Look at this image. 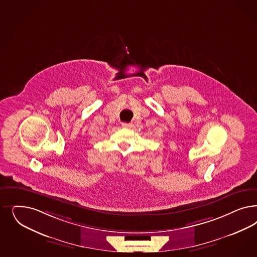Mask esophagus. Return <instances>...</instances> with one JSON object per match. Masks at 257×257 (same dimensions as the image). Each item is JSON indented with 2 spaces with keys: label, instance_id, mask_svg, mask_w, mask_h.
I'll list each match as a JSON object with an SVG mask.
<instances>
[{
  "label": "esophagus",
  "instance_id": "obj_1",
  "mask_svg": "<svg viewBox=\"0 0 257 257\" xmlns=\"http://www.w3.org/2000/svg\"><path fill=\"white\" fill-rule=\"evenodd\" d=\"M133 124L132 123H122V126L124 127V128H130V127H132Z\"/></svg>",
  "mask_w": 257,
  "mask_h": 257
}]
</instances>
